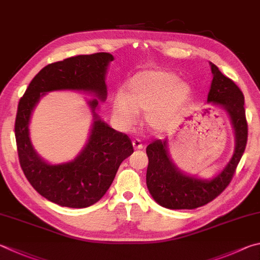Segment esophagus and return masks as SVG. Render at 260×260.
<instances>
[{"label":"esophagus","instance_id":"esophagus-1","mask_svg":"<svg viewBox=\"0 0 260 260\" xmlns=\"http://www.w3.org/2000/svg\"><path fill=\"white\" fill-rule=\"evenodd\" d=\"M132 143H133V146H134V149H136V150H139V149H143V143L141 142V140L140 139H134L133 141H132Z\"/></svg>","mask_w":260,"mask_h":260}]
</instances>
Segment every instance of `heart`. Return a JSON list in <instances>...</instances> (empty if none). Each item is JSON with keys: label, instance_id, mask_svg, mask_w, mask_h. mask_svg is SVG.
<instances>
[{"label": "heart", "instance_id": "obj_1", "mask_svg": "<svg viewBox=\"0 0 260 260\" xmlns=\"http://www.w3.org/2000/svg\"><path fill=\"white\" fill-rule=\"evenodd\" d=\"M191 96V86L167 70H145L126 84L124 94H117L112 111L124 125L134 124L138 111L145 110V120L160 129L175 119Z\"/></svg>", "mask_w": 260, "mask_h": 260}]
</instances>
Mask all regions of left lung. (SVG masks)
Here are the masks:
<instances>
[{
    "instance_id": "left-lung-1",
    "label": "left lung",
    "mask_w": 260,
    "mask_h": 260,
    "mask_svg": "<svg viewBox=\"0 0 260 260\" xmlns=\"http://www.w3.org/2000/svg\"><path fill=\"white\" fill-rule=\"evenodd\" d=\"M210 66L214 78L207 101L223 107L230 114L237 139L234 154L218 175L210 181H202L177 171L168 157L166 140H157L150 143L146 146L149 158L146 185L153 199L165 208L196 209L214 200L232 181L247 145L248 122L241 89L232 79L221 74L214 63Z\"/></svg>"
}]
</instances>
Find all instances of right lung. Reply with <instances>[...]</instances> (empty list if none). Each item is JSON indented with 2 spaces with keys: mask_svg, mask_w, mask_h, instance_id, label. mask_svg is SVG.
<instances>
[{
  "mask_svg": "<svg viewBox=\"0 0 260 260\" xmlns=\"http://www.w3.org/2000/svg\"><path fill=\"white\" fill-rule=\"evenodd\" d=\"M114 56L106 52L76 55L50 63L32 78L18 105L15 134L20 167L28 182L45 199L69 208L95 204L110 187L122 160L134 152L131 139L99 119L98 100L89 101L94 122L88 142L70 162L49 165L32 149L29 140L31 111L46 92L76 89L92 92L105 100L108 64Z\"/></svg>",
  "mask_w": 260,
  "mask_h": 260,
  "instance_id": "right-lung-1",
  "label": "right lung"
}]
</instances>
